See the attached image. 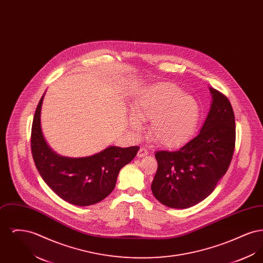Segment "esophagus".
Listing matches in <instances>:
<instances>
[{
    "mask_svg": "<svg viewBox=\"0 0 263 263\" xmlns=\"http://www.w3.org/2000/svg\"><path fill=\"white\" fill-rule=\"evenodd\" d=\"M148 155V151L146 148L144 147H141L139 151H138L137 156L139 158H143V157H146Z\"/></svg>",
    "mask_w": 263,
    "mask_h": 263,
    "instance_id": "esophagus-1",
    "label": "esophagus"
}]
</instances>
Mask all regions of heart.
<instances>
[{
  "instance_id": "obj_1",
  "label": "heart",
  "mask_w": 263,
  "mask_h": 263,
  "mask_svg": "<svg viewBox=\"0 0 263 263\" xmlns=\"http://www.w3.org/2000/svg\"><path fill=\"white\" fill-rule=\"evenodd\" d=\"M134 117L141 121H151L150 136L157 144L175 148L183 144L193 133L199 106L191 96L173 84H159L149 88L132 104ZM131 119L134 130L140 129V122Z\"/></svg>"
}]
</instances>
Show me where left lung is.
Wrapping results in <instances>:
<instances>
[{"label":"left lung","mask_w":263,"mask_h":263,"mask_svg":"<svg viewBox=\"0 0 263 263\" xmlns=\"http://www.w3.org/2000/svg\"><path fill=\"white\" fill-rule=\"evenodd\" d=\"M212 104L199 134L175 152L158 151L152 192L162 204L177 209L209 196L232 162L236 144L235 114L225 95L210 88Z\"/></svg>","instance_id":"left-lung-1"}]
</instances>
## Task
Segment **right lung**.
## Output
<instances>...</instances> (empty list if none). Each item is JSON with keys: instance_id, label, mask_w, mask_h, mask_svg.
<instances>
[{"instance_id": "1", "label": "right lung", "mask_w": 263, "mask_h": 263, "mask_svg": "<svg viewBox=\"0 0 263 263\" xmlns=\"http://www.w3.org/2000/svg\"><path fill=\"white\" fill-rule=\"evenodd\" d=\"M38 102L31 127V153L38 173L63 200L77 206H88L111 193L119 171L137 155L139 147L110 146L85 158H68L51 150L42 135Z\"/></svg>"}]
</instances>
